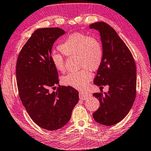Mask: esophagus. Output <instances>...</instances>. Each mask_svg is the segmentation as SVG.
I'll return each instance as SVG.
<instances>
[{
	"label": "esophagus",
	"mask_w": 151,
	"mask_h": 151,
	"mask_svg": "<svg viewBox=\"0 0 151 151\" xmlns=\"http://www.w3.org/2000/svg\"><path fill=\"white\" fill-rule=\"evenodd\" d=\"M90 96H91V95L88 92H79V98H80L81 100H85L88 99V98H89Z\"/></svg>",
	"instance_id": "obj_1"
}]
</instances>
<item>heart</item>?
<instances>
[{"label": "heart", "instance_id": "heart-1", "mask_svg": "<svg viewBox=\"0 0 151 151\" xmlns=\"http://www.w3.org/2000/svg\"><path fill=\"white\" fill-rule=\"evenodd\" d=\"M59 49L67 57L77 55L78 66L83 67L77 72L70 73L63 76L62 83L76 89H84L92 77L89 69L97 70L102 64L104 51L100 42L96 37L76 32L68 35L59 45ZM51 61L57 71L64 72L65 60L61 54L51 53Z\"/></svg>", "mask_w": 151, "mask_h": 151}]
</instances>
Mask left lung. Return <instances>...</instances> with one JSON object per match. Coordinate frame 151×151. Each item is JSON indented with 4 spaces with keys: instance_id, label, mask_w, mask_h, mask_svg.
<instances>
[{
    "instance_id": "left-lung-1",
    "label": "left lung",
    "mask_w": 151,
    "mask_h": 151,
    "mask_svg": "<svg viewBox=\"0 0 151 151\" xmlns=\"http://www.w3.org/2000/svg\"><path fill=\"white\" fill-rule=\"evenodd\" d=\"M100 32L104 51L103 60L94 83L108 92L94 93L100 107L92 116L96 122L111 126L127 116L136 97V66L132 54L115 29L104 22L90 25Z\"/></svg>"
}]
</instances>
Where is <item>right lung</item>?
Instances as JSON below:
<instances>
[{"instance_id":"1","label":"right lung","mask_w":151,"mask_h":151,"mask_svg":"<svg viewBox=\"0 0 151 151\" xmlns=\"http://www.w3.org/2000/svg\"><path fill=\"white\" fill-rule=\"evenodd\" d=\"M65 34L59 28L36 29L22 48L16 63V82L22 102L35 123L50 131L67 124L78 102L77 90L59 84L58 73L51 61L53 43ZM57 85L55 92L49 91Z\"/></svg>"}]
</instances>
